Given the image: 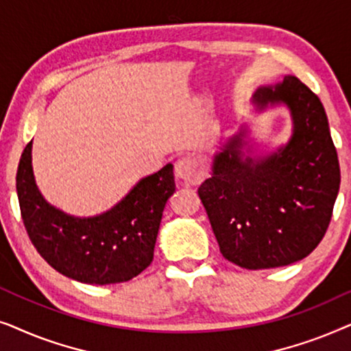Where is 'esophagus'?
<instances>
[{
    "mask_svg": "<svg viewBox=\"0 0 351 351\" xmlns=\"http://www.w3.org/2000/svg\"><path fill=\"white\" fill-rule=\"evenodd\" d=\"M174 172L179 179L189 182V184H198L203 179V167L196 160L190 156H182L176 161Z\"/></svg>",
    "mask_w": 351,
    "mask_h": 351,
    "instance_id": "esophagus-1",
    "label": "esophagus"
}]
</instances>
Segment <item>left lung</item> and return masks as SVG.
<instances>
[{
    "instance_id": "obj_1",
    "label": "left lung",
    "mask_w": 351,
    "mask_h": 351,
    "mask_svg": "<svg viewBox=\"0 0 351 351\" xmlns=\"http://www.w3.org/2000/svg\"><path fill=\"white\" fill-rule=\"evenodd\" d=\"M258 112L285 104L292 136L271 155H244L246 129L215 153L213 174L198 189L227 261L247 270L285 267L308 256L329 227L340 186L337 150L318 95L295 76L262 86Z\"/></svg>"
}]
</instances>
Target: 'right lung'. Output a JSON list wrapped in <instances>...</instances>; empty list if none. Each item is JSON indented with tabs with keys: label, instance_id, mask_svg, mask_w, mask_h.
Masks as SVG:
<instances>
[{
	"label": "right lung",
	"instance_id": "obj_1",
	"mask_svg": "<svg viewBox=\"0 0 351 351\" xmlns=\"http://www.w3.org/2000/svg\"><path fill=\"white\" fill-rule=\"evenodd\" d=\"M16 189L30 241L54 270L88 285H114L132 280L152 263L162 210L176 182L172 165H166L138 180L107 213L75 217L43 198L28 142L17 167Z\"/></svg>",
	"mask_w": 351,
	"mask_h": 351
}]
</instances>
